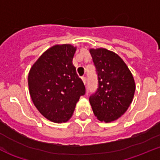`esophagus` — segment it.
Listing matches in <instances>:
<instances>
[{"label":"esophagus","mask_w":160,"mask_h":160,"mask_svg":"<svg viewBox=\"0 0 160 160\" xmlns=\"http://www.w3.org/2000/svg\"><path fill=\"white\" fill-rule=\"evenodd\" d=\"M81 79L82 80H83V83H84V84H86V83H87V78H86L85 77H83Z\"/></svg>","instance_id":"esophagus-1"}]
</instances>
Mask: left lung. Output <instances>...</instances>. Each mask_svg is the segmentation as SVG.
I'll return each mask as SVG.
<instances>
[{"mask_svg":"<svg viewBox=\"0 0 160 160\" xmlns=\"http://www.w3.org/2000/svg\"><path fill=\"white\" fill-rule=\"evenodd\" d=\"M96 67L98 88L89 97L94 115L100 121L116 120L132 102L136 84L130 70L117 54L105 48L90 49Z\"/></svg>","mask_w":160,"mask_h":160,"instance_id":"left-lung-1","label":"left lung"}]
</instances>
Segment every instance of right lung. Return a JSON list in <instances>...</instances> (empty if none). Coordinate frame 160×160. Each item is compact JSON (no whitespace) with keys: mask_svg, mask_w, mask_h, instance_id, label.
Listing matches in <instances>:
<instances>
[{"mask_svg":"<svg viewBox=\"0 0 160 160\" xmlns=\"http://www.w3.org/2000/svg\"><path fill=\"white\" fill-rule=\"evenodd\" d=\"M77 48L55 45L44 52L28 73L32 100L41 114L55 123L67 122L85 87L78 77L72 58Z\"/></svg>","mask_w":160,"mask_h":160,"instance_id":"right-lung-1","label":"right lung"}]
</instances>
